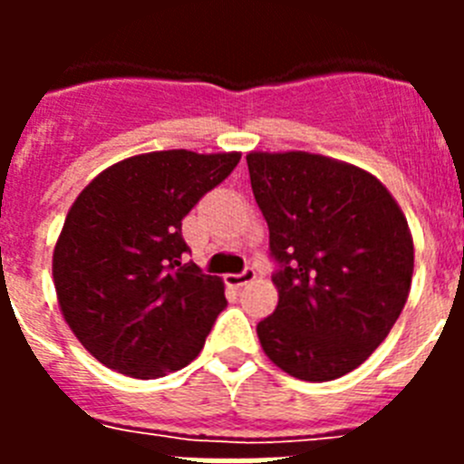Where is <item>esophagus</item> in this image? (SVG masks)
<instances>
[{
	"instance_id": "obj_1",
	"label": "esophagus",
	"mask_w": 464,
	"mask_h": 464,
	"mask_svg": "<svg viewBox=\"0 0 464 464\" xmlns=\"http://www.w3.org/2000/svg\"><path fill=\"white\" fill-rule=\"evenodd\" d=\"M227 283L229 285H235V288H241V285H246V283H251L253 278H256V269L253 267H246L244 272L239 274H227Z\"/></svg>"
}]
</instances>
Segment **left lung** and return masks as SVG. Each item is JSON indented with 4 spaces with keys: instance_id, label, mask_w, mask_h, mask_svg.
Segmentation results:
<instances>
[{
    "instance_id": "obj_1",
    "label": "left lung",
    "mask_w": 464,
    "mask_h": 464,
    "mask_svg": "<svg viewBox=\"0 0 464 464\" xmlns=\"http://www.w3.org/2000/svg\"><path fill=\"white\" fill-rule=\"evenodd\" d=\"M269 227L278 304L257 323L265 353L302 381L353 372L388 337L409 297L407 218L374 176L311 153H248Z\"/></svg>"
}]
</instances>
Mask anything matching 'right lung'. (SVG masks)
Listing matches in <instances>:
<instances>
[{
  "instance_id": "add662e5",
  "label": "right lung",
  "mask_w": 464,
  "mask_h": 464,
  "mask_svg": "<svg viewBox=\"0 0 464 464\" xmlns=\"http://www.w3.org/2000/svg\"><path fill=\"white\" fill-rule=\"evenodd\" d=\"M239 153L158 150L102 171L69 208L53 253L57 299L102 364L158 379L197 358L227 306L195 262L183 218L239 165Z\"/></svg>"
}]
</instances>
